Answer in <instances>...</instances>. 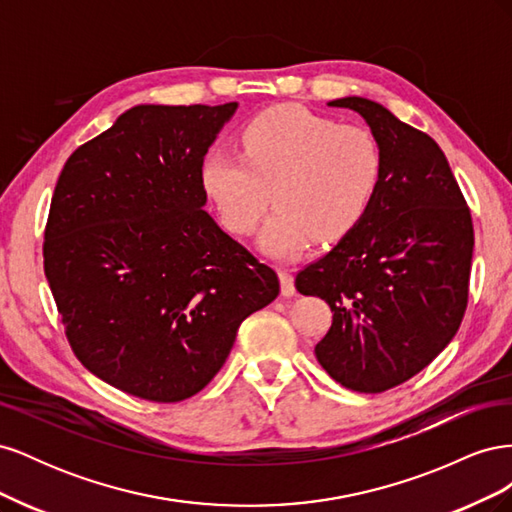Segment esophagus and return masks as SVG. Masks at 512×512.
Masks as SVG:
<instances>
[{
  "instance_id": "1",
  "label": "esophagus",
  "mask_w": 512,
  "mask_h": 512,
  "mask_svg": "<svg viewBox=\"0 0 512 512\" xmlns=\"http://www.w3.org/2000/svg\"><path fill=\"white\" fill-rule=\"evenodd\" d=\"M280 286H282V297H294V292H297V288H294V277L290 271L282 269L280 273Z\"/></svg>"
}]
</instances>
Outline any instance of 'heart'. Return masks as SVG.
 Returning <instances> with one entry per match:
<instances>
[{"label":"heart","instance_id":"obj_1","mask_svg":"<svg viewBox=\"0 0 512 512\" xmlns=\"http://www.w3.org/2000/svg\"><path fill=\"white\" fill-rule=\"evenodd\" d=\"M241 153L213 147L200 181L224 226L250 235L273 203L260 232L262 252L277 260L303 256L312 243H333L361 222L376 196L382 151L365 128L305 108H271L250 121Z\"/></svg>","mask_w":512,"mask_h":512}]
</instances>
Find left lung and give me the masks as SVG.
Listing matches in <instances>:
<instances>
[{"mask_svg":"<svg viewBox=\"0 0 512 512\" xmlns=\"http://www.w3.org/2000/svg\"><path fill=\"white\" fill-rule=\"evenodd\" d=\"M359 113L382 151L369 209L294 286L329 303L318 363L350 391L382 393L425 369L455 337L468 305L470 209L438 143L382 104L329 102Z\"/></svg>","mask_w":512,"mask_h":512,"instance_id":"1","label":"left lung"}]
</instances>
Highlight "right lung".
Masks as SVG:
<instances>
[{
    "label": "right lung",
    "instance_id": "obj_1",
    "mask_svg": "<svg viewBox=\"0 0 512 512\" xmlns=\"http://www.w3.org/2000/svg\"><path fill=\"white\" fill-rule=\"evenodd\" d=\"M239 104H138L68 158L44 232V273L91 374L160 404L226 363L241 322L280 294L205 211L200 166Z\"/></svg>",
    "mask_w": 512,
    "mask_h": 512
}]
</instances>
